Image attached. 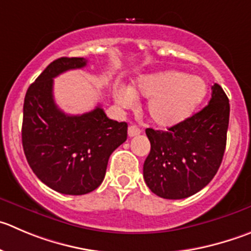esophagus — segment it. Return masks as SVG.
I'll use <instances>...</instances> for the list:
<instances>
[{"mask_svg": "<svg viewBox=\"0 0 251 251\" xmlns=\"http://www.w3.org/2000/svg\"><path fill=\"white\" fill-rule=\"evenodd\" d=\"M140 133H142V129L137 127V126H129V128H128V135L129 137H135V135L140 134Z\"/></svg>", "mask_w": 251, "mask_h": 251, "instance_id": "esophagus-1", "label": "esophagus"}]
</instances>
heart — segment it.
I'll return each mask as SVG.
<instances>
[{
    "mask_svg": "<svg viewBox=\"0 0 251 251\" xmlns=\"http://www.w3.org/2000/svg\"><path fill=\"white\" fill-rule=\"evenodd\" d=\"M206 95L207 83L203 78L188 76L183 71L163 70L139 76L132 90L119 86L114 91V99L123 108L135 106L137 97L148 99L150 119L159 127L169 128L190 118Z\"/></svg>",
    "mask_w": 251,
    "mask_h": 251,
    "instance_id": "heart-1",
    "label": "heart"
}]
</instances>
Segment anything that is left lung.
Returning <instances> with one entry per match:
<instances>
[{
	"instance_id": "1",
	"label": "left lung",
	"mask_w": 251,
	"mask_h": 251,
	"mask_svg": "<svg viewBox=\"0 0 251 251\" xmlns=\"http://www.w3.org/2000/svg\"><path fill=\"white\" fill-rule=\"evenodd\" d=\"M229 100L214 83L209 103L166 132L148 128L150 152L143 175L159 197L181 200L206 187L223 160L229 124Z\"/></svg>"
}]
</instances>
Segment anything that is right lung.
I'll use <instances>...</instances> for the list:
<instances>
[{
    "label": "right lung",
    "mask_w": 251,
    "mask_h": 251,
    "mask_svg": "<svg viewBox=\"0 0 251 251\" xmlns=\"http://www.w3.org/2000/svg\"><path fill=\"white\" fill-rule=\"evenodd\" d=\"M87 65L83 58H59L28 87L23 104L22 144L33 173L64 195L96 190L112 152L127 140L128 124L112 121L101 106L77 116L65 114L54 101V77Z\"/></svg>",
    "instance_id": "add662e5"
}]
</instances>
